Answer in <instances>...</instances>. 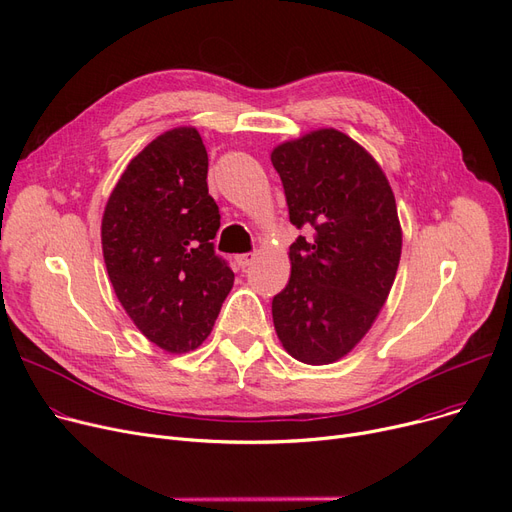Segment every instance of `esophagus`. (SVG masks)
Instances as JSON below:
<instances>
[{"mask_svg": "<svg viewBox=\"0 0 512 512\" xmlns=\"http://www.w3.org/2000/svg\"><path fill=\"white\" fill-rule=\"evenodd\" d=\"M257 259V253H245V255H236V263L245 270V267H249L253 261Z\"/></svg>", "mask_w": 512, "mask_h": 512, "instance_id": "1", "label": "esophagus"}]
</instances>
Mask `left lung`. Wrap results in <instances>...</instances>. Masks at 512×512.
Returning <instances> with one entry per match:
<instances>
[{
	"mask_svg": "<svg viewBox=\"0 0 512 512\" xmlns=\"http://www.w3.org/2000/svg\"><path fill=\"white\" fill-rule=\"evenodd\" d=\"M290 222L313 236L290 245V280L272 301L286 353L307 365L346 357L378 319L396 278L402 230L373 155L336 128L274 147Z\"/></svg>",
	"mask_w": 512,
	"mask_h": 512,
	"instance_id": "8db88e82",
	"label": "left lung"
}]
</instances>
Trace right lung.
<instances>
[{
  "instance_id": "add662e5",
  "label": "right lung",
  "mask_w": 512,
  "mask_h": 512,
  "mask_svg": "<svg viewBox=\"0 0 512 512\" xmlns=\"http://www.w3.org/2000/svg\"><path fill=\"white\" fill-rule=\"evenodd\" d=\"M207 166L197 128L166 130L130 159L101 220L103 259L120 305L149 342L172 355L203 344L234 284L213 251L220 209Z\"/></svg>"
}]
</instances>
